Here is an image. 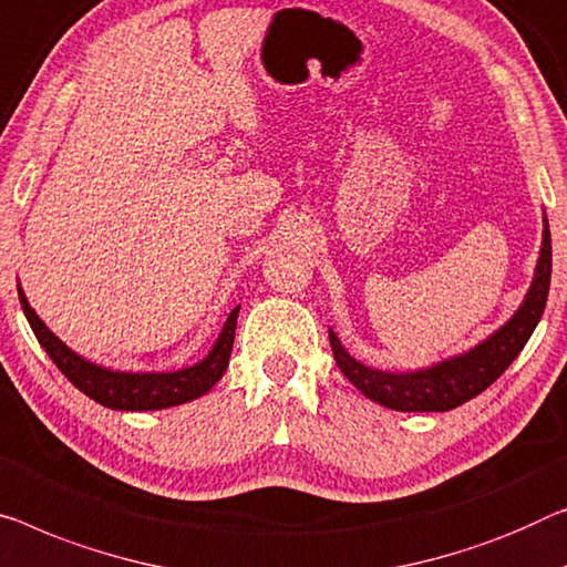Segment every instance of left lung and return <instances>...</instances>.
I'll use <instances>...</instances> for the list:
<instances>
[{
  "label": "left lung",
  "instance_id": "8db88e82",
  "mask_svg": "<svg viewBox=\"0 0 567 567\" xmlns=\"http://www.w3.org/2000/svg\"><path fill=\"white\" fill-rule=\"evenodd\" d=\"M550 272H553V241L547 218H543V244H539V257L535 265V277L527 287L525 300L514 310V316L504 326L488 333L484 341L471 346L468 351L453 353V357L435 361V364L392 371L374 369L364 361L353 359L341 338L328 328L331 349L338 369L357 390L369 396L371 402L382 404L396 412H447L458 404L473 400L486 386L499 379L506 367L519 357L525 349L532 331H535L539 318L545 312L547 292H550Z\"/></svg>",
  "mask_w": 567,
  "mask_h": 567
}]
</instances>
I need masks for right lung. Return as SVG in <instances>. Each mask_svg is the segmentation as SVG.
I'll return each mask as SVG.
<instances>
[{"label":"right lung","instance_id":"right-lung-1","mask_svg":"<svg viewBox=\"0 0 567 567\" xmlns=\"http://www.w3.org/2000/svg\"><path fill=\"white\" fill-rule=\"evenodd\" d=\"M17 295H20V306L32 333H35L48 357L53 359V364L68 377V382L79 392L91 396L94 402L104 404V408L122 412L177 408V404L193 402L214 390V384L224 377L226 367H229L236 318H239L241 308L236 306L229 312V318H226L221 333H218L214 346H210V351L200 361H196V364L171 371H126L101 367L96 361H89L81 353H75L71 346H65L61 338L50 331L45 320L30 306L22 285H17Z\"/></svg>","mask_w":567,"mask_h":567}]
</instances>
